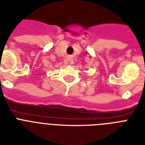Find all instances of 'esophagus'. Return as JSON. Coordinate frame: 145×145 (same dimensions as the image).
<instances>
[{
	"label": "esophagus",
	"instance_id": "34e87169",
	"mask_svg": "<svg viewBox=\"0 0 145 145\" xmlns=\"http://www.w3.org/2000/svg\"><path fill=\"white\" fill-rule=\"evenodd\" d=\"M69 63H72H72H74V61H73V59H72V58H69Z\"/></svg>",
	"mask_w": 145,
	"mask_h": 145
}]
</instances>
